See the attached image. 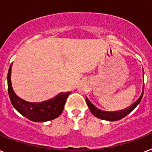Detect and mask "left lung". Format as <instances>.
<instances>
[{
  "label": "left lung",
  "instance_id": "1",
  "mask_svg": "<svg viewBox=\"0 0 152 152\" xmlns=\"http://www.w3.org/2000/svg\"><path fill=\"white\" fill-rule=\"evenodd\" d=\"M143 72H144V70H143ZM144 85L143 86V91H142L141 95L140 96L139 99L135 102L132 106H130L129 107H128V108L126 109H124V110H121L113 111V112H106V111L99 110V109L96 108V107L88 100V98H86L87 104H88V107H89V110H90V111L91 112V113H92L94 116H95L96 118L102 119V120L110 121L120 120L121 118H125V116H127L129 113H131V112L137 107V105L140 103V102L141 101L142 97H143V94H144Z\"/></svg>",
  "mask_w": 152,
  "mask_h": 152
}]
</instances>
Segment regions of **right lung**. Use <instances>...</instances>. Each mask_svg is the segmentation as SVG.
Wrapping results in <instances>:
<instances>
[{"label": "right lung", "mask_w": 152, "mask_h": 152, "mask_svg": "<svg viewBox=\"0 0 152 152\" xmlns=\"http://www.w3.org/2000/svg\"><path fill=\"white\" fill-rule=\"evenodd\" d=\"M12 64L8 73V91L11 102L16 110L32 121L43 122L57 118L63 111L64 103L70 92L60 93L51 99L41 102H29L15 95L11 82Z\"/></svg>", "instance_id": "1"}]
</instances>
